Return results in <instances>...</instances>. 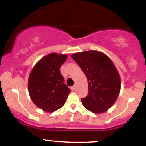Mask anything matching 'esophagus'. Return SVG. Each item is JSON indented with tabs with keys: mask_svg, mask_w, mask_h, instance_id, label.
<instances>
[{
	"mask_svg": "<svg viewBox=\"0 0 146 146\" xmlns=\"http://www.w3.org/2000/svg\"><path fill=\"white\" fill-rule=\"evenodd\" d=\"M75 88H76V85H75V84L73 85V86L71 87V90H75Z\"/></svg>",
	"mask_w": 146,
	"mask_h": 146,
	"instance_id": "1",
	"label": "esophagus"
}]
</instances>
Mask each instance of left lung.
I'll list each match as a JSON object with an SVG mask.
<instances>
[{
	"instance_id": "1",
	"label": "left lung",
	"mask_w": 146,
	"mask_h": 146,
	"mask_svg": "<svg viewBox=\"0 0 146 146\" xmlns=\"http://www.w3.org/2000/svg\"><path fill=\"white\" fill-rule=\"evenodd\" d=\"M88 80V93L81 100L87 110L104 113L116 102L121 89V78L111 59L102 52L88 51L71 55Z\"/></svg>"
}]
</instances>
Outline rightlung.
I'll return each mask as SVG.
<instances>
[{"mask_svg":"<svg viewBox=\"0 0 146 146\" xmlns=\"http://www.w3.org/2000/svg\"><path fill=\"white\" fill-rule=\"evenodd\" d=\"M67 54L51 53L43 57L30 72L28 91L35 105L44 112L53 113L65 104L71 90L64 84L60 73Z\"/></svg>","mask_w":146,"mask_h":146,"instance_id":"1","label":"right lung"}]
</instances>
